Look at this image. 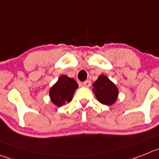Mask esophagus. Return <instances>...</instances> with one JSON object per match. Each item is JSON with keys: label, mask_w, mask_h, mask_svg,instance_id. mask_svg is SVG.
Returning a JSON list of instances; mask_svg holds the SVG:
<instances>
[{"label": "esophagus", "mask_w": 159, "mask_h": 159, "mask_svg": "<svg viewBox=\"0 0 159 159\" xmlns=\"http://www.w3.org/2000/svg\"><path fill=\"white\" fill-rule=\"evenodd\" d=\"M83 85L85 87H90V85H91V82L90 80H86L85 82L83 83Z\"/></svg>", "instance_id": "34e87169"}]
</instances>
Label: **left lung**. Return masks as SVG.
<instances>
[{"label":"left lung","instance_id":"1","mask_svg":"<svg viewBox=\"0 0 159 159\" xmlns=\"http://www.w3.org/2000/svg\"><path fill=\"white\" fill-rule=\"evenodd\" d=\"M93 91L101 104L111 105L118 98L119 90L113 82L105 75H101L93 84Z\"/></svg>","mask_w":159,"mask_h":159}]
</instances>
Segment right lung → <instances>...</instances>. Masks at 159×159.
<instances>
[{
    "label": "right lung",
    "instance_id": "add662e5",
    "mask_svg": "<svg viewBox=\"0 0 159 159\" xmlns=\"http://www.w3.org/2000/svg\"><path fill=\"white\" fill-rule=\"evenodd\" d=\"M78 88V84L72 78L62 75L50 89L51 101L56 106L60 107L66 102H70L74 92Z\"/></svg>",
    "mask_w": 159,
    "mask_h": 159
}]
</instances>
